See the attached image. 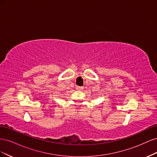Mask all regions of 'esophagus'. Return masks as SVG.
I'll list each match as a JSON object with an SVG mask.
<instances>
[{"label": "esophagus", "instance_id": "1", "mask_svg": "<svg viewBox=\"0 0 157 157\" xmlns=\"http://www.w3.org/2000/svg\"><path fill=\"white\" fill-rule=\"evenodd\" d=\"M82 89H83V87H82V86H77V90H82Z\"/></svg>", "mask_w": 157, "mask_h": 157}]
</instances>
